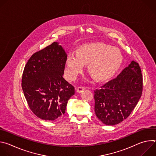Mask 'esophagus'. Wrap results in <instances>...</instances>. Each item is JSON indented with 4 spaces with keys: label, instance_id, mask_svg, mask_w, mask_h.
I'll return each mask as SVG.
<instances>
[{
    "label": "esophagus",
    "instance_id": "obj_1",
    "mask_svg": "<svg viewBox=\"0 0 156 156\" xmlns=\"http://www.w3.org/2000/svg\"><path fill=\"white\" fill-rule=\"evenodd\" d=\"M84 90H85V87L84 86H79L76 88V91L78 93H82Z\"/></svg>",
    "mask_w": 156,
    "mask_h": 156
}]
</instances>
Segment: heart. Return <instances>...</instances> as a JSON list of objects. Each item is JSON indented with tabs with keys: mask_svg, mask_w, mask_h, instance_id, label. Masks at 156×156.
<instances>
[{
	"mask_svg": "<svg viewBox=\"0 0 156 156\" xmlns=\"http://www.w3.org/2000/svg\"><path fill=\"white\" fill-rule=\"evenodd\" d=\"M122 60L123 55L117 48L102 42L87 44L80 48L78 52H69L65 73L69 80H73L82 71L84 63L89 62V72L96 79L102 80L114 74Z\"/></svg>",
	"mask_w": 156,
	"mask_h": 156,
	"instance_id": "b5f03b06",
	"label": "heart"
}]
</instances>
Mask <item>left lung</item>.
I'll return each instance as SVG.
<instances>
[{
	"mask_svg": "<svg viewBox=\"0 0 156 156\" xmlns=\"http://www.w3.org/2000/svg\"><path fill=\"white\" fill-rule=\"evenodd\" d=\"M143 91V75L139 64L132 61L115 78L94 90V111L107 125L126 119L138 104Z\"/></svg>",
	"mask_w": 156,
	"mask_h": 156,
	"instance_id": "obj_1",
	"label": "left lung"
}]
</instances>
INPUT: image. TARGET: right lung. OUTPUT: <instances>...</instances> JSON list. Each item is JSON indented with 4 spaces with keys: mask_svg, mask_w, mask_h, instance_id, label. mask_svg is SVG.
I'll list each match as a JSON object with an SVG mask.
<instances>
[{
    "mask_svg": "<svg viewBox=\"0 0 156 156\" xmlns=\"http://www.w3.org/2000/svg\"><path fill=\"white\" fill-rule=\"evenodd\" d=\"M67 55L53 42L32 55L26 64L21 87L28 106L39 119L55 120L63 115L75 87L63 77Z\"/></svg>",
    "mask_w": 156,
    "mask_h": 156,
    "instance_id": "right-lung-1",
    "label": "right lung"
}]
</instances>
